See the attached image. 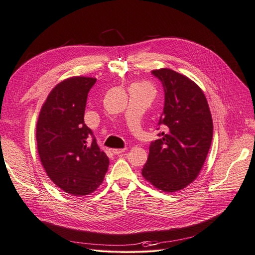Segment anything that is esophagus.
I'll return each instance as SVG.
<instances>
[{
	"label": "esophagus",
	"mask_w": 255,
	"mask_h": 255,
	"mask_svg": "<svg viewBox=\"0 0 255 255\" xmlns=\"http://www.w3.org/2000/svg\"><path fill=\"white\" fill-rule=\"evenodd\" d=\"M125 151V149H112L113 154H121Z\"/></svg>",
	"instance_id": "1"
}]
</instances>
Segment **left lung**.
Wrapping results in <instances>:
<instances>
[{"instance_id":"left-lung-1","label":"left lung","mask_w":255,"mask_h":255,"mask_svg":"<svg viewBox=\"0 0 255 255\" xmlns=\"http://www.w3.org/2000/svg\"><path fill=\"white\" fill-rule=\"evenodd\" d=\"M164 88V110L149 146L142 175L165 192L184 189L199 175L212 142L213 124L202 89L185 75L163 68L151 72Z\"/></svg>"}]
</instances>
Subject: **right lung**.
<instances>
[{"label": "right lung", "instance_id": "obj_1", "mask_svg": "<svg viewBox=\"0 0 255 255\" xmlns=\"http://www.w3.org/2000/svg\"><path fill=\"white\" fill-rule=\"evenodd\" d=\"M97 79L75 77L51 90L36 124L37 151L45 171L65 192L87 195L103 183L109 158L84 122Z\"/></svg>", "mask_w": 255, "mask_h": 255}]
</instances>
